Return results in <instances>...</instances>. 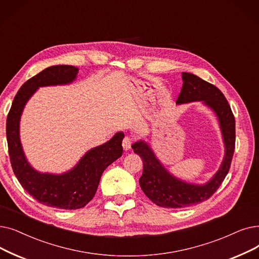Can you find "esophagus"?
Returning <instances> with one entry per match:
<instances>
[{
    "label": "esophagus",
    "instance_id": "34e87169",
    "mask_svg": "<svg viewBox=\"0 0 259 259\" xmlns=\"http://www.w3.org/2000/svg\"><path fill=\"white\" fill-rule=\"evenodd\" d=\"M131 144H132V140L130 138L126 137L125 139H123V141H122V148H123V150H125V151L129 150L131 148Z\"/></svg>",
    "mask_w": 259,
    "mask_h": 259
}]
</instances>
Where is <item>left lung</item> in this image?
Instances as JSON below:
<instances>
[{
    "instance_id": "8db88e82",
    "label": "left lung",
    "mask_w": 259,
    "mask_h": 259,
    "mask_svg": "<svg viewBox=\"0 0 259 259\" xmlns=\"http://www.w3.org/2000/svg\"><path fill=\"white\" fill-rule=\"evenodd\" d=\"M183 87L177 104L200 102L215 113L224 145V156L216 174L204 184L184 181L174 176L157 159L150 145L140 140L132 145L134 153L143 160L139 182L145 195L161 207L183 208L201 203L215 194L227 177L235 149V118L228 100L215 85L197 75L182 73Z\"/></svg>"
}]
</instances>
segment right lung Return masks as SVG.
Returning a JSON list of instances; mask_svg holds the SVG:
<instances>
[{
    "label": "right lung",
    "mask_w": 259,
    "mask_h": 259,
    "mask_svg": "<svg viewBox=\"0 0 259 259\" xmlns=\"http://www.w3.org/2000/svg\"><path fill=\"white\" fill-rule=\"evenodd\" d=\"M78 67L53 65L31 77L20 88L6 121L10 163L18 181L40 203L61 209H77L93 199L106 168L122 154L123 132L88 150L78 163L62 174L41 172L28 162L20 140V120L25 105L41 87L65 85L76 80Z\"/></svg>",
    "instance_id": "right-lung-1"
}]
</instances>
